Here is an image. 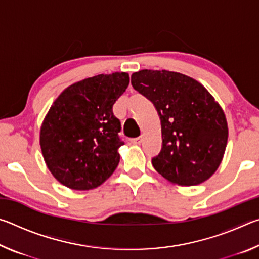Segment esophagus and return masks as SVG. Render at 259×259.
<instances>
[{
  "label": "esophagus",
  "instance_id": "esophagus-1",
  "mask_svg": "<svg viewBox=\"0 0 259 259\" xmlns=\"http://www.w3.org/2000/svg\"><path fill=\"white\" fill-rule=\"evenodd\" d=\"M142 136H140V137H137V138H133L131 139V143L133 144H135V145H139L140 143H142Z\"/></svg>",
  "mask_w": 259,
  "mask_h": 259
}]
</instances>
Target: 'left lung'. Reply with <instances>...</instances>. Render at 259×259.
I'll return each instance as SVG.
<instances>
[{
	"label": "left lung",
	"mask_w": 259,
	"mask_h": 259,
	"mask_svg": "<svg viewBox=\"0 0 259 259\" xmlns=\"http://www.w3.org/2000/svg\"><path fill=\"white\" fill-rule=\"evenodd\" d=\"M131 84L160 116L162 148L152 159L156 171L182 186L211 177L224 156L229 128L209 91L194 78L165 69L136 72Z\"/></svg>",
	"instance_id": "obj_1"
}]
</instances>
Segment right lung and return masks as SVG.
<instances>
[{
    "label": "right lung",
    "mask_w": 259,
    "mask_h": 259,
    "mask_svg": "<svg viewBox=\"0 0 259 259\" xmlns=\"http://www.w3.org/2000/svg\"><path fill=\"white\" fill-rule=\"evenodd\" d=\"M128 85V73L99 74L69 85L52 104L40 145L48 169L63 185L91 190L116 169L123 142L113 105Z\"/></svg>",
    "instance_id": "add662e5"
}]
</instances>
